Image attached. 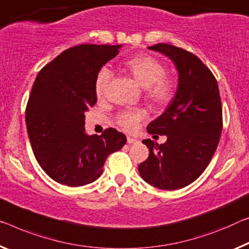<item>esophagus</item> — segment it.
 <instances>
[{
	"label": "esophagus",
	"instance_id": "34e87169",
	"mask_svg": "<svg viewBox=\"0 0 249 249\" xmlns=\"http://www.w3.org/2000/svg\"><path fill=\"white\" fill-rule=\"evenodd\" d=\"M127 142L129 144H135V143H138V140L135 139V138H132V137H128L127 138Z\"/></svg>",
	"mask_w": 249,
	"mask_h": 249
}]
</instances>
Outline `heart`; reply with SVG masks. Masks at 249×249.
<instances>
[{"label": "heart", "mask_w": 249, "mask_h": 249, "mask_svg": "<svg viewBox=\"0 0 249 249\" xmlns=\"http://www.w3.org/2000/svg\"><path fill=\"white\" fill-rule=\"evenodd\" d=\"M130 74L133 76L142 89H146V98L152 105L164 107L174 97V83L166 75V68L154 56L137 55L125 63ZM112 78V71L109 68H102L95 79V92L102 94ZM143 110L137 109L122 112L119 116V124L124 129L131 131L137 128L139 121L144 119Z\"/></svg>", "instance_id": "heart-1"}]
</instances>
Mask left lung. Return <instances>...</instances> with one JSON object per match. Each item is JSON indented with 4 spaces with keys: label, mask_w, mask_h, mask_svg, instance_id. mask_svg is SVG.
Segmentation results:
<instances>
[{
    "label": "left lung",
    "mask_w": 249,
    "mask_h": 249,
    "mask_svg": "<svg viewBox=\"0 0 249 249\" xmlns=\"http://www.w3.org/2000/svg\"><path fill=\"white\" fill-rule=\"evenodd\" d=\"M148 49L173 61L178 86L163 113L147 127L148 133L166 136L167 141L158 144L144 139L149 157L138 169L149 185L180 189L204 173L219 142L223 128L219 89L212 71L193 53L167 43Z\"/></svg>",
    "instance_id": "8db88e82"
}]
</instances>
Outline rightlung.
Masks as SVG:
<instances>
[{
  "instance_id": "add662e5",
  "label": "right lung",
  "mask_w": 249,
  "mask_h": 249,
  "mask_svg": "<svg viewBox=\"0 0 249 249\" xmlns=\"http://www.w3.org/2000/svg\"><path fill=\"white\" fill-rule=\"evenodd\" d=\"M120 45L81 44L70 48L37 74L25 111L33 154L53 180L80 187L100 177L110 154L127 142L122 132L109 128L89 136L86 112L97 102L95 79Z\"/></svg>"
}]
</instances>
